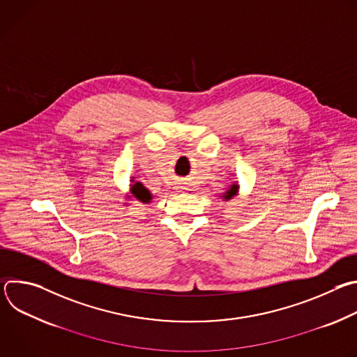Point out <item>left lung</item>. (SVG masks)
Returning a JSON list of instances; mask_svg holds the SVG:
<instances>
[{
	"instance_id": "left-lung-1",
	"label": "left lung",
	"mask_w": 357,
	"mask_h": 357,
	"mask_svg": "<svg viewBox=\"0 0 357 357\" xmlns=\"http://www.w3.org/2000/svg\"><path fill=\"white\" fill-rule=\"evenodd\" d=\"M237 192H238V185H237V183H233V185L230 186V189H227V192L223 193L222 197H223L225 200H230L233 196L237 195Z\"/></svg>"
}]
</instances>
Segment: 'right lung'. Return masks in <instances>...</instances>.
<instances>
[{
	"mask_svg": "<svg viewBox=\"0 0 357 357\" xmlns=\"http://www.w3.org/2000/svg\"><path fill=\"white\" fill-rule=\"evenodd\" d=\"M131 182H134V181H131ZM130 186H131L130 192H131L132 197H135L137 200H139V202H142V203H149V202H151L152 195H151V192H149L141 182H134V183L130 185Z\"/></svg>",
	"mask_w": 357,
	"mask_h": 357,
	"instance_id": "1",
	"label": "right lung"
}]
</instances>
